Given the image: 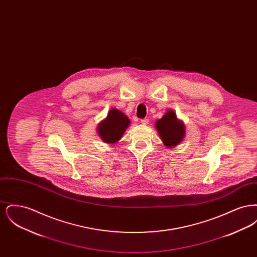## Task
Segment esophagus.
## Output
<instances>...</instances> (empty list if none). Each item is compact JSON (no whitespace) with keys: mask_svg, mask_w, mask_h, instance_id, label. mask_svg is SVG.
I'll return each instance as SVG.
<instances>
[{"mask_svg":"<svg viewBox=\"0 0 257 257\" xmlns=\"http://www.w3.org/2000/svg\"><path fill=\"white\" fill-rule=\"evenodd\" d=\"M141 122L145 124V125H147L149 122V120H148V118H143V119H141Z\"/></svg>","mask_w":257,"mask_h":257,"instance_id":"obj_1","label":"esophagus"}]
</instances>
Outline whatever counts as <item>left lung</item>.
Segmentation results:
<instances>
[{
	"mask_svg": "<svg viewBox=\"0 0 257 257\" xmlns=\"http://www.w3.org/2000/svg\"><path fill=\"white\" fill-rule=\"evenodd\" d=\"M155 125L165 146L175 147L182 142L185 135L183 123L176 118L174 111H168Z\"/></svg>",
	"mask_w": 257,
	"mask_h": 257,
	"instance_id": "1",
	"label": "left lung"
}]
</instances>
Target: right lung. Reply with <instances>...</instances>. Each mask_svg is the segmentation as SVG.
Segmentation results:
<instances>
[{
  "label": "right lung",
  "mask_w": 257,
  "mask_h": 257,
  "mask_svg": "<svg viewBox=\"0 0 257 257\" xmlns=\"http://www.w3.org/2000/svg\"><path fill=\"white\" fill-rule=\"evenodd\" d=\"M130 124L128 117L120 110L111 109L105 120L99 124L98 134L105 143H116Z\"/></svg>",
  "instance_id": "add662e5"
}]
</instances>
